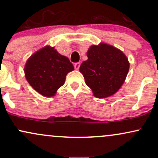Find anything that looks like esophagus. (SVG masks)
<instances>
[{
    "instance_id": "1",
    "label": "esophagus",
    "mask_w": 158,
    "mask_h": 158,
    "mask_svg": "<svg viewBox=\"0 0 158 158\" xmlns=\"http://www.w3.org/2000/svg\"><path fill=\"white\" fill-rule=\"evenodd\" d=\"M79 67H80V62H77L74 64V68H75L76 70H79Z\"/></svg>"
}]
</instances>
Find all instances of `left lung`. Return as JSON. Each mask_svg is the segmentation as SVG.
I'll list each match as a JSON object with an SVG mask.
<instances>
[{
	"mask_svg": "<svg viewBox=\"0 0 158 158\" xmlns=\"http://www.w3.org/2000/svg\"><path fill=\"white\" fill-rule=\"evenodd\" d=\"M88 60L83 61L79 70L85 83L97 98L113 95L124 83L129 62L125 54L110 45L101 43L93 45L88 52Z\"/></svg>",
	"mask_w": 158,
	"mask_h": 158,
	"instance_id": "1",
	"label": "left lung"
}]
</instances>
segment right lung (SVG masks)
Segmentation results:
<instances>
[{"instance_id": "right-lung-1", "label": "right lung", "mask_w": 158, "mask_h": 158, "mask_svg": "<svg viewBox=\"0 0 158 158\" xmlns=\"http://www.w3.org/2000/svg\"><path fill=\"white\" fill-rule=\"evenodd\" d=\"M74 69L68 57L54 48L45 47L31 56L25 65L27 81L36 91L45 97H52L64 84L66 75Z\"/></svg>"}]
</instances>
